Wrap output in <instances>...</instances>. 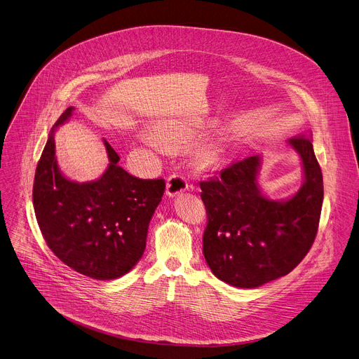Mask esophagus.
I'll use <instances>...</instances> for the list:
<instances>
[{
	"mask_svg": "<svg viewBox=\"0 0 359 359\" xmlns=\"http://www.w3.org/2000/svg\"><path fill=\"white\" fill-rule=\"evenodd\" d=\"M189 187L187 180L180 176V175H172L168 177V183H166V193L169 194L170 198L177 196V194L183 193L186 189Z\"/></svg>",
	"mask_w": 359,
	"mask_h": 359,
	"instance_id": "esophagus-1",
	"label": "esophagus"
}]
</instances>
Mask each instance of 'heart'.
<instances>
[{
	"mask_svg": "<svg viewBox=\"0 0 359 359\" xmlns=\"http://www.w3.org/2000/svg\"><path fill=\"white\" fill-rule=\"evenodd\" d=\"M189 133L183 132V130H166V132L161 133V139L165 140L170 146H179L187 142ZM146 142L158 146V140L153 136H146ZM199 158L205 163V165H212V163L217 158V150L215 147H206L199 151Z\"/></svg>",
	"mask_w": 359,
	"mask_h": 359,
	"instance_id": "b5f03b06",
	"label": "heart"
}]
</instances>
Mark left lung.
I'll use <instances>...</instances> for the list:
<instances>
[{
    "label": "left lung",
    "instance_id": "1",
    "mask_svg": "<svg viewBox=\"0 0 359 359\" xmlns=\"http://www.w3.org/2000/svg\"><path fill=\"white\" fill-rule=\"evenodd\" d=\"M289 144L302 158L305 182L287 201L275 202L259 190V156L239 160L201 182L208 213L203 255L213 275L236 287H256L295 269L316 238L323 180L312 140Z\"/></svg>",
    "mask_w": 359,
    "mask_h": 359
}]
</instances>
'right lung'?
Instances as JSON below:
<instances>
[{
	"label": "right lung",
	"instance_id": "1",
	"mask_svg": "<svg viewBox=\"0 0 359 359\" xmlns=\"http://www.w3.org/2000/svg\"><path fill=\"white\" fill-rule=\"evenodd\" d=\"M73 110L64 111L54 127ZM104 146L110 160L106 173L88 183L72 182L58 170L53 128L36 169L32 203L43 238L62 264L110 280L132 271L143 256L149 222L166 183L128 175L106 140Z\"/></svg>",
	"mask_w": 359,
	"mask_h": 359
}]
</instances>
